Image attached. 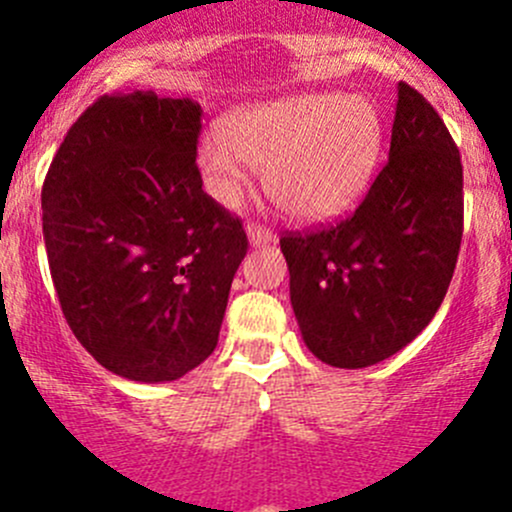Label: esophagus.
<instances>
[{
    "label": "esophagus",
    "instance_id": "esophagus-1",
    "mask_svg": "<svg viewBox=\"0 0 512 512\" xmlns=\"http://www.w3.org/2000/svg\"><path fill=\"white\" fill-rule=\"evenodd\" d=\"M247 240H250L252 247H260V245H270V242H275V232L267 230V227H260V225H247Z\"/></svg>",
    "mask_w": 512,
    "mask_h": 512
}]
</instances>
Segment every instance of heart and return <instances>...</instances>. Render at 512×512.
<instances>
[{
  "instance_id": "b5f03b06",
  "label": "heart",
  "mask_w": 512,
  "mask_h": 512,
  "mask_svg": "<svg viewBox=\"0 0 512 512\" xmlns=\"http://www.w3.org/2000/svg\"><path fill=\"white\" fill-rule=\"evenodd\" d=\"M384 146V121L369 98L304 94L232 113L223 138L198 146L205 190L235 205L247 165L265 170V190L302 223L347 213L369 188Z\"/></svg>"
}]
</instances>
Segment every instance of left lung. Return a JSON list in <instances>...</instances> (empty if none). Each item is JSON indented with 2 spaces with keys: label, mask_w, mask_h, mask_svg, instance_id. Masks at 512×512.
I'll use <instances>...</instances> for the list:
<instances>
[{
  "label": "left lung",
  "mask_w": 512,
  "mask_h": 512,
  "mask_svg": "<svg viewBox=\"0 0 512 512\" xmlns=\"http://www.w3.org/2000/svg\"><path fill=\"white\" fill-rule=\"evenodd\" d=\"M463 237L461 153L436 108L399 84L389 163L342 223L280 240L307 349L337 369L379 364L441 307Z\"/></svg>",
  "instance_id": "1"
}]
</instances>
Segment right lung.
<instances>
[{
	"label": "right lung",
	"instance_id": "add662e5",
	"mask_svg": "<svg viewBox=\"0 0 512 512\" xmlns=\"http://www.w3.org/2000/svg\"><path fill=\"white\" fill-rule=\"evenodd\" d=\"M200 106L153 91L101 96L56 151L41 190L51 280L101 366L175 381L218 347L242 223L203 190Z\"/></svg>",
	"mask_w": 512,
	"mask_h": 512
}]
</instances>
